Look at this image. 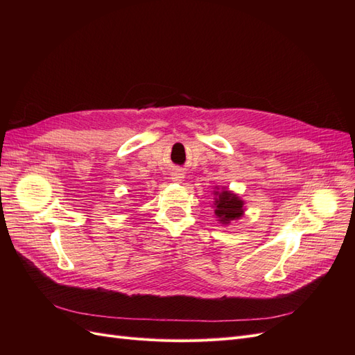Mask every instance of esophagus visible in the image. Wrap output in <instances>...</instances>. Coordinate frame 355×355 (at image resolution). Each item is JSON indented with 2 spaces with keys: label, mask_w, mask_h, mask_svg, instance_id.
Wrapping results in <instances>:
<instances>
[{
  "label": "esophagus",
  "mask_w": 355,
  "mask_h": 355,
  "mask_svg": "<svg viewBox=\"0 0 355 355\" xmlns=\"http://www.w3.org/2000/svg\"><path fill=\"white\" fill-rule=\"evenodd\" d=\"M184 178H185V175L182 173L180 170H176V171H173V173H171V179L176 180V182H180Z\"/></svg>",
  "instance_id": "esophagus-1"
}]
</instances>
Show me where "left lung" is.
Instances as JSON below:
<instances>
[{
  "mask_svg": "<svg viewBox=\"0 0 355 355\" xmlns=\"http://www.w3.org/2000/svg\"><path fill=\"white\" fill-rule=\"evenodd\" d=\"M214 214L220 223L228 225L230 222L240 219L244 214V201L227 188L214 191Z\"/></svg>",
  "mask_w": 355,
  "mask_h": 355,
  "instance_id": "left-lung-1",
  "label": "left lung"
}]
</instances>
